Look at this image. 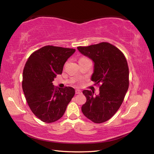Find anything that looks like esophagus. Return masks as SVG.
Instances as JSON below:
<instances>
[{
  "instance_id": "34e87169",
  "label": "esophagus",
  "mask_w": 154,
  "mask_h": 154,
  "mask_svg": "<svg viewBox=\"0 0 154 154\" xmlns=\"http://www.w3.org/2000/svg\"><path fill=\"white\" fill-rule=\"evenodd\" d=\"M81 92H82V91H81V90H79V89L75 90V94H81Z\"/></svg>"
}]
</instances>
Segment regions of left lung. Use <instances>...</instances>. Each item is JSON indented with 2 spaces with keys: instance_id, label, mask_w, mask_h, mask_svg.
<instances>
[{
  "instance_id": "left-lung-1",
  "label": "left lung",
  "mask_w": 154,
  "mask_h": 154,
  "mask_svg": "<svg viewBox=\"0 0 154 154\" xmlns=\"http://www.w3.org/2000/svg\"><path fill=\"white\" fill-rule=\"evenodd\" d=\"M79 51L94 62L91 80L100 84V94L91 90L82 93L86 102L82 106L83 115L94 123L109 120L120 108L129 87V68L124 54L107 42L78 47Z\"/></svg>"
}]
</instances>
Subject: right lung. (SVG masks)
<instances>
[{"label":"right lung","mask_w":154,"mask_h":154,"mask_svg":"<svg viewBox=\"0 0 154 154\" xmlns=\"http://www.w3.org/2000/svg\"><path fill=\"white\" fill-rule=\"evenodd\" d=\"M75 51L47 45L34 52L26 62L23 73V92L31 111L45 123L60 119L75 93L72 87L57 88L53 85Z\"/></svg>","instance_id":"obj_1"}]
</instances>
